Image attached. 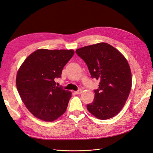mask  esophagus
<instances>
[{"mask_svg":"<svg viewBox=\"0 0 153 153\" xmlns=\"http://www.w3.org/2000/svg\"><path fill=\"white\" fill-rule=\"evenodd\" d=\"M82 92V89H79L78 91H75V93L76 94H80Z\"/></svg>","mask_w":153,"mask_h":153,"instance_id":"34e87169","label":"esophagus"}]
</instances>
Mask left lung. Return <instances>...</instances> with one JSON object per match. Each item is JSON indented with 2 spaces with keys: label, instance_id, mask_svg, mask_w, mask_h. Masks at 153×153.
Instances as JSON below:
<instances>
[{
  "label": "left lung",
  "instance_id": "8db88e82",
  "mask_svg": "<svg viewBox=\"0 0 153 153\" xmlns=\"http://www.w3.org/2000/svg\"><path fill=\"white\" fill-rule=\"evenodd\" d=\"M91 75L99 80L93 102L87 108L101 120L112 118L124 106L131 89L130 67L124 55L112 45L99 43L76 49Z\"/></svg>",
  "mask_w": 153,
  "mask_h": 153
}]
</instances>
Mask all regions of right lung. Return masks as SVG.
I'll return each instance as SVG.
<instances>
[{"label": "right lung", "instance_id": "obj_1", "mask_svg": "<svg viewBox=\"0 0 153 153\" xmlns=\"http://www.w3.org/2000/svg\"><path fill=\"white\" fill-rule=\"evenodd\" d=\"M73 50L38 49L27 57L18 70L16 84L26 108L34 117L52 122L66 112L71 92L55 85Z\"/></svg>", "mask_w": 153, "mask_h": 153}]
</instances>
